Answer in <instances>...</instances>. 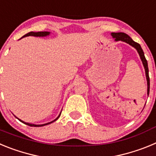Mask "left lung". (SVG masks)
Instances as JSON below:
<instances>
[{
    "instance_id": "left-lung-1",
    "label": "left lung",
    "mask_w": 156,
    "mask_h": 156,
    "mask_svg": "<svg viewBox=\"0 0 156 156\" xmlns=\"http://www.w3.org/2000/svg\"><path fill=\"white\" fill-rule=\"evenodd\" d=\"M111 36L112 38L115 39V41H121L122 42H125L130 46L133 47V48L137 50V53L139 54L140 58L142 62V64L144 66V70H145V76H146V80H147V94H149V89H150V80H149V76H148V62L146 60L145 57H144V54L142 48L140 47V45L133 40L127 35V34H124V33H112Z\"/></svg>"
}]
</instances>
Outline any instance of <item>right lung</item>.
I'll return each instance as SVG.
<instances>
[{
	"instance_id": "right-lung-1",
	"label": "right lung",
	"mask_w": 156,
	"mask_h": 156,
	"mask_svg": "<svg viewBox=\"0 0 156 156\" xmlns=\"http://www.w3.org/2000/svg\"><path fill=\"white\" fill-rule=\"evenodd\" d=\"M50 32H47V31H44V32H30V33H28V34H27L26 35L23 36L22 38H23V37H29V36H33V37H48V36L50 35ZM21 38V39H22ZM62 112V111H61ZM61 112H60V114L58 115V116L55 119H54L53 121H51V122H47V123H44V124H33V123H30V122H24V121L21 120L20 119H19V118H17L18 119H19L20 122H23V123H25V124L28 125V126H37V127H38V126H45V125H48V124H50V123H51V122H55V121L57 120L58 119L59 117H60V115H61Z\"/></svg>"
}]
</instances>
